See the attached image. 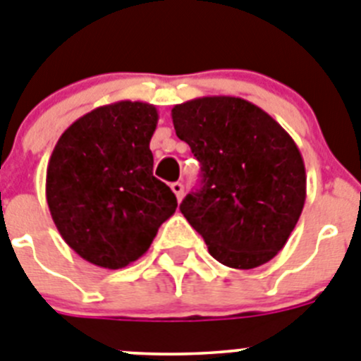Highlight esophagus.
<instances>
[{
  "label": "esophagus",
  "mask_w": 361,
  "mask_h": 361,
  "mask_svg": "<svg viewBox=\"0 0 361 361\" xmlns=\"http://www.w3.org/2000/svg\"><path fill=\"white\" fill-rule=\"evenodd\" d=\"M171 188H173V192L176 194L178 201L183 200V183H180V181H178V183H173V185H171Z\"/></svg>",
  "instance_id": "1"
}]
</instances>
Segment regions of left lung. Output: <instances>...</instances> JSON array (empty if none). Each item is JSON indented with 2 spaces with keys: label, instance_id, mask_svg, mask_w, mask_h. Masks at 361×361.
I'll list each match as a JSON object with an SVG mask.
<instances>
[{
  "label": "left lung",
  "instance_id": "8db88e82",
  "mask_svg": "<svg viewBox=\"0 0 361 361\" xmlns=\"http://www.w3.org/2000/svg\"><path fill=\"white\" fill-rule=\"evenodd\" d=\"M171 116L201 164L203 185L180 210L210 255L237 269L271 261L306 203V167L290 133L241 97L187 100Z\"/></svg>",
  "mask_w": 361,
  "mask_h": 361
}]
</instances>
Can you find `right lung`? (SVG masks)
I'll return each mask as SVG.
<instances>
[{
	"instance_id": "add662e5",
	"label": "right lung",
	"mask_w": 361,
	"mask_h": 361,
	"mask_svg": "<svg viewBox=\"0 0 361 361\" xmlns=\"http://www.w3.org/2000/svg\"><path fill=\"white\" fill-rule=\"evenodd\" d=\"M158 109L118 100L77 118L55 144L47 201L66 245L99 268L140 259L176 212L173 190L152 176Z\"/></svg>"
}]
</instances>
